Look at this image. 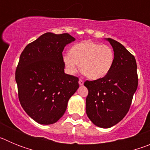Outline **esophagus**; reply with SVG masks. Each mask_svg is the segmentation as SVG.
Returning a JSON list of instances; mask_svg holds the SVG:
<instances>
[{"mask_svg": "<svg viewBox=\"0 0 150 150\" xmlns=\"http://www.w3.org/2000/svg\"><path fill=\"white\" fill-rule=\"evenodd\" d=\"M83 83H84V82H83V79H79V86H83Z\"/></svg>", "mask_w": 150, "mask_h": 150, "instance_id": "1", "label": "esophagus"}]
</instances>
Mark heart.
Segmentation results:
<instances>
[{
	"label": "heart",
	"mask_w": 150,
	"mask_h": 150,
	"mask_svg": "<svg viewBox=\"0 0 150 150\" xmlns=\"http://www.w3.org/2000/svg\"><path fill=\"white\" fill-rule=\"evenodd\" d=\"M63 62L68 74H76L80 64V69L87 77L98 79L110 71L114 52L109 46L86 40L73 46L70 53L64 55Z\"/></svg>",
	"instance_id": "b5f03b06"
}]
</instances>
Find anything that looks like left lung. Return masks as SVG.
<instances>
[{
	"mask_svg": "<svg viewBox=\"0 0 150 150\" xmlns=\"http://www.w3.org/2000/svg\"><path fill=\"white\" fill-rule=\"evenodd\" d=\"M112 46L114 62L104 77L86 81L88 94L86 110L96 126L109 128L120 122L128 112L137 88V63L123 45L111 38H104Z\"/></svg>",
	"mask_w": 150,
	"mask_h": 150,
	"instance_id": "8db88e82",
	"label": "left lung"
}]
</instances>
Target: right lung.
Wrapping results in <instances>:
<instances>
[{
    "instance_id": "1",
    "label": "right lung",
    "mask_w": 150,
    "mask_h": 150,
    "mask_svg": "<svg viewBox=\"0 0 150 150\" xmlns=\"http://www.w3.org/2000/svg\"><path fill=\"white\" fill-rule=\"evenodd\" d=\"M69 34H43L24 49L16 71L18 98L24 110L41 125L56 122L69 99L79 88V79L64 73L62 52L75 41Z\"/></svg>"
}]
</instances>
